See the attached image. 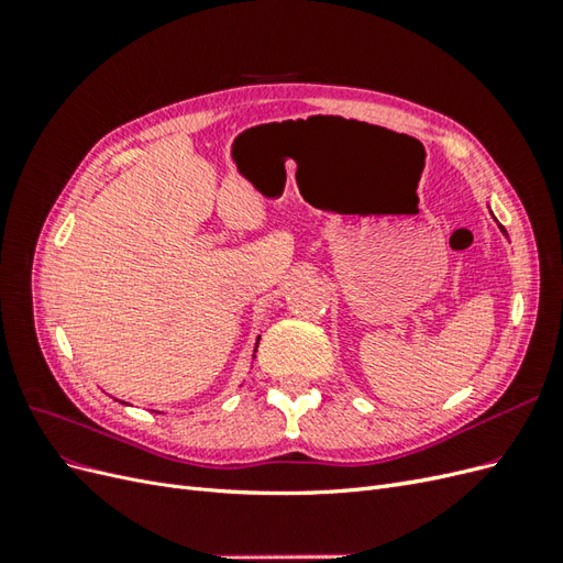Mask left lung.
<instances>
[{
    "label": "left lung",
    "instance_id": "obj_1",
    "mask_svg": "<svg viewBox=\"0 0 563 563\" xmlns=\"http://www.w3.org/2000/svg\"><path fill=\"white\" fill-rule=\"evenodd\" d=\"M503 232H505V230H503Z\"/></svg>",
    "mask_w": 563,
    "mask_h": 563
}]
</instances>
